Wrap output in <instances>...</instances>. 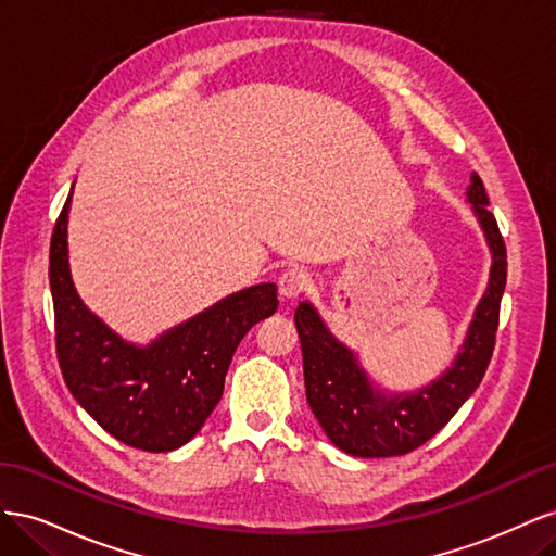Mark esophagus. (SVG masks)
Segmentation results:
<instances>
[{
	"mask_svg": "<svg viewBox=\"0 0 556 556\" xmlns=\"http://www.w3.org/2000/svg\"><path fill=\"white\" fill-rule=\"evenodd\" d=\"M311 290V278L308 274L299 271V268H288L280 278H278V292H280V299H296L304 292Z\"/></svg>",
	"mask_w": 556,
	"mask_h": 556,
	"instance_id": "esophagus-1",
	"label": "esophagus"
}]
</instances>
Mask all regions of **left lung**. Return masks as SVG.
<instances>
[{"mask_svg": "<svg viewBox=\"0 0 556 556\" xmlns=\"http://www.w3.org/2000/svg\"><path fill=\"white\" fill-rule=\"evenodd\" d=\"M466 197L484 229L494 262L462 352L439 380L413 394L384 396L374 390L352 350L333 339L308 301L299 304L294 313L308 406L329 441L352 457H399L425 445L478 390L490 366L508 255L478 174L470 176Z\"/></svg>", "mask_w": 556, "mask_h": 556, "instance_id": "8db88e82", "label": "left lung"}]
</instances>
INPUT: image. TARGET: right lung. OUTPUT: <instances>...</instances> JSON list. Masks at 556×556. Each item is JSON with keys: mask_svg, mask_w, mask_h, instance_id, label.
<instances>
[{"mask_svg": "<svg viewBox=\"0 0 556 556\" xmlns=\"http://www.w3.org/2000/svg\"><path fill=\"white\" fill-rule=\"evenodd\" d=\"M72 192L50 239V292L62 378L113 439L143 452H172L194 439L223 399L243 336L278 311L274 282L252 285L146 348L125 343L76 294L66 250Z\"/></svg>", "mask_w": 556, "mask_h": 556, "instance_id": "add662e5", "label": "right lung"}]
</instances>
